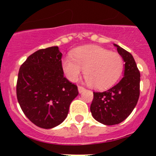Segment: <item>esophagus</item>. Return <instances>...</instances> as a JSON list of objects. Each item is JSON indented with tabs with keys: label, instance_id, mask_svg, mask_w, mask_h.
I'll list each match as a JSON object with an SVG mask.
<instances>
[{
	"label": "esophagus",
	"instance_id": "34e87169",
	"mask_svg": "<svg viewBox=\"0 0 156 156\" xmlns=\"http://www.w3.org/2000/svg\"><path fill=\"white\" fill-rule=\"evenodd\" d=\"M84 90H85L84 87H83V86H78V91H79V93H82Z\"/></svg>",
	"mask_w": 156,
	"mask_h": 156
}]
</instances>
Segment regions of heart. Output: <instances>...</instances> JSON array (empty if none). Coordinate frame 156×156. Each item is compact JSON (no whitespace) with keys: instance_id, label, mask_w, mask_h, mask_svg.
Listing matches in <instances>:
<instances>
[{"instance_id":"obj_1","label":"heart","mask_w":156,"mask_h":156,"mask_svg":"<svg viewBox=\"0 0 156 156\" xmlns=\"http://www.w3.org/2000/svg\"><path fill=\"white\" fill-rule=\"evenodd\" d=\"M123 59L119 54L97 45H86L76 48L71 57L62 60L66 78L76 82L82 70L86 82L98 89L108 87L117 81L123 71Z\"/></svg>"}]
</instances>
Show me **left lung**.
I'll use <instances>...</instances> for the list:
<instances>
[{
	"mask_svg": "<svg viewBox=\"0 0 156 156\" xmlns=\"http://www.w3.org/2000/svg\"><path fill=\"white\" fill-rule=\"evenodd\" d=\"M125 63L124 77L117 84L103 91H94L90 104L93 117L100 123L112 126L121 123L132 112L140 95V72L133 56L116 44Z\"/></svg>",
	"mask_w": 156,
	"mask_h": 156,
	"instance_id": "8db88e82",
	"label": "left lung"
}]
</instances>
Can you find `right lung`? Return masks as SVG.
<instances>
[{
  "instance_id": "obj_1",
  "label": "right lung",
  "mask_w": 156,
  "mask_h": 156,
  "mask_svg": "<svg viewBox=\"0 0 156 156\" xmlns=\"http://www.w3.org/2000/svg\"><path fill=\"white\" fill-rule=\"evenodd\" d=\"M61 57L57 46L40 49L28 56L18 71L16 93L19 105L40 128L60 125L78 95L77 85L64 77Z\"/></svg>"
}]
</instances>
